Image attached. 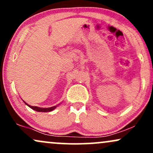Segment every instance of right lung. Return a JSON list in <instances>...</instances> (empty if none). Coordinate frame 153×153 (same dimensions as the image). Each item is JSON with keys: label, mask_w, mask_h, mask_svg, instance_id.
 <instances>
[{"label": "right lung", "mask_w": 153, "mask_h": 153, "mask_svg": "<svg viewBox=\"0 0 153 153\" xmlns=\"http://www.w3.org/2000/svg\"><path fill=\"white\" fill-rule=\"evenodd\" d=\"M24 103H25L26 105H27L28 106L30 107L31 108H32L33 110L34 111H39V112H49V111H53L54 109H55L56 107L57 106H52V107H50V108H40V107H37V106H30V105L28 104L27 103H26L25 101H24Z\"/></svg>", "instance_id": "1"}]
</instances>
